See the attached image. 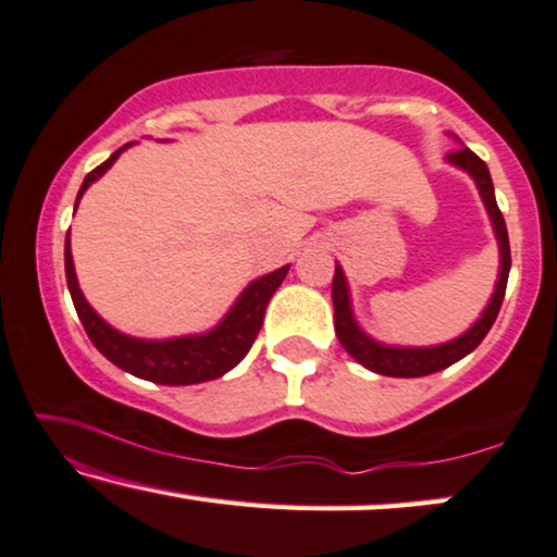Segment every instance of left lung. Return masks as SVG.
Returning a JSON list of instances; mask_svg holds the SVG:
<instances>
[{
  "mask_svg": "<svg viewBox=\"0 0 557 557\" xmlns=\"http://www.w3.org/2000/svg\"><path fill=\"white\" fill-rule=\"evenodd\" d=\"M454 140H459L454 136ZM446 163L467 171L472 176V182L480 191L487 209L492 230H495V239L499 247V272L495 282V293H492L487 308L482 310V315L469 325V331L457 335L454 341L438 343V346H388L368 335L363 327L358 325L354 302H350V287L346 280V272L338 262H335V277H333V310H335V335H338L341 346L354 356L360 366H366L368 371L381 373V375H394V379H421V375L444 371L451 363H457L465 356L484 341V335L490 333V327L495 325L497 312L503 308L507 277H510V239H507V226L505 216L497 207L495 199V186H492V176L487 163L480 156L469 151L467 146H461L459 151L446 156Z\"/></svg>",
  "mask_w": 557,
  "mask_h": 557,
  "instance_id": "8db88e82",
  "label": "left lung"
}]
</instances>
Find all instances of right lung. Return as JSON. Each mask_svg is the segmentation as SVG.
Instances as JSON below:
<instances>
[{
    "label": "right lung",
    "mask_w": 557,
    "mask_h": 557,
    "mask_svg": "<svg viewBox=\"0 0 557 557\" xmlns=\"http://www.w3.org/2000/svg\"><path fill=\"white\" fill-rule=\"evenodd\" d=\"M133 144L121 146L111 159L100 163L98 169H92L77 191L75 209L81 203L83 194L88 191L90 184H96L108 169L119 161V156L125 148ZM289 264L280 268L268 275L257 277L242 289L237 300L226 315L207 333L197 335H178V338H133L115 331L111 323H106L96 310L90 308V302L85 300L81 285H77L73 252H70V234L65 237V277L67 289L73 297V305L77 310V318L88 333L100 354H103L111 363L123 368L125 373L138 375L144 381L163 383V386H191V383H203L211 379H219L226 371H232L242 358L249 354L252 343L260 333L264 310H268L270 297L275 295V289L282 285V280L287 277Z\"/></svg>",
    "instance_id": "add662e5"
}]
</instances>
